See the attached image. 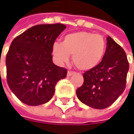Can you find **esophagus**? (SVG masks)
I'll return each instance as SVG.
<instances>
[{
  "label": "esophagus",
  "instance_id": "esophagus-1",
  "mask_svg": "<svg viewBox=\"0 0 134 134\" xmlns=\"http://www.w3.org/2000/svg\"><path fill=\"white\" fill-rule=\"evenodd\" d=\"M74 74H75V72H73V71H68V77L71 76V75H74Z\"/></svg>",
  "mask_w": 134,
  "mask_h": 134
}]
</instances>
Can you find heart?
Wrapping results in <instances>:
<instances>
[{
	"label": "heart",
	"mask_w": 134,
	"mask_h": 134,
	"mask_svg": "<svg viewBox=\"0 0 134 134\" xmlns=\"http://www.w3.org/2000/svg\"><path fill=\"white\" fill-rule=\"evenodd\" d=\"M107 43L102 36L87 32L66 35L61 43H54L52 54L59 63L69 62L70 55L75 66L81 71H89L97 66L106 52Z\"/></svg>",
	"instance_id": "b5f03b06"
}]
</instances>
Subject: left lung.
Instances as JSON below:
<instances>
[{"instance_id": "left-lung-1", "label": "left lung", "mask_w": 134, "mask_h": 134, "mask_svg": "<svg viewBox=\"0 0 134 134\" xmlns=\"http://www.w3.org/2000/svg\"><path fill=\"white\" fill-rule=\"evenodd\" d=\"M107 40L101 63L83 74V84L76 91L78 98L94 109H105L118 99L126 88L129 71L125 51L111 37Z\"/></svg>"}]
</instances>
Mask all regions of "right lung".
Masks as SVG:
<instances>
[{
	"mask_svg": "<svg viewBox=\"0 0 134 134\" xmlns=\"http://www.w3.org/2000/svg\"><path fill=\"white\" fill-rule=\"evenodd\" d=\"M66 28L62 24H38L16 36L6 55L7 82L24 104L38 106L49 102L56 83L66 70L52 62V45Z\"/></svg>",
	"mask_w": 134,
	"mask_h": 134,
	"instance_id": "obj_1",
	"label": "right lung"
}]
</instances>
